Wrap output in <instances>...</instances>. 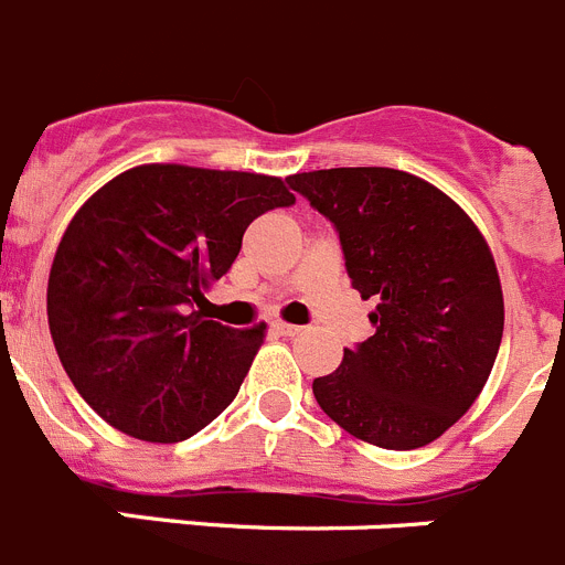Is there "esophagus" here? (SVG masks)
Here are the masks:
<instances>
[{"mask_svg": "<svg viewBox=\"0 0 565 565\" xmlns=\"http://www.w3.org/2000/svg\"><path fill=\"white\" fill-rule=\"evenodd\" d=\"M273 329H276L278 334H284V338H298V334L303 332L301 327H295V323H281V320H278V323H273Z\"/></svg>", "mask_w": 565, "mask_h": 565, "instance_id": "obj_1", "label": "esophagus"}]
</instances>
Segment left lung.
Returning <instances> with one entry per match:
<instances>
[{
  "label": "left lung",
  "instance_id": "left-lung-1",
  "mask_svg": "<svg viewBox=\"0 0 565 565\" xmlns=\"http://www.w3.org/2000/svg\"><path fill=\"white\" fill-rule=\"evenodd\" d=\"M287 182L332 222L352 287L377 303L374 334L315 380V399L385 450L439 439L481 394L504 334L484 236L450 196L405 171L329 169Z\"/></svg>",
  "mask_w": 565,
  "mask_h": 565
}]
</instances>
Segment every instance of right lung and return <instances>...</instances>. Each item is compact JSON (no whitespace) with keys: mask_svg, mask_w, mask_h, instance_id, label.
<instances>
[{"mask_svg":"<svg viewBox=\"0 0 565 565\" xmlns=\"http://www.w3.org/2000/svg\"><path fill=\"white\" fill-rule=\"evenodd\" d=\"M289 205L278 177L154 162L75 213L50 270V334L111 428L171 445L233 403L264 327H222L194 303L231 270L247 225Z\"/></svg>","mask_w":565,"mask_h":565,"instance_id":"add662e5","label":"right lung"}]
</instances>
